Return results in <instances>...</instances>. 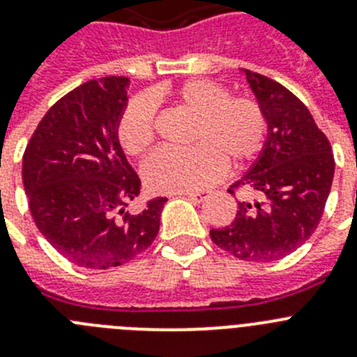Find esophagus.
<instances>
[{"instance_id":"obj_1","label":"esophagus","mask_w":357,"mask_h":357,"mask_svg":"<svg viewBox=\"0 0 357 357\" xmlns=\"http://www.w3.org/2000/svg\"><path fill=\"white\" fill-rule=\"evenodd\" d=\"M188 199H191L193 202H204L206 199H209L211 191L208 190H200V191H190V193H184Z\"/></svg>"}]
</instances>
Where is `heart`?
Segmentation results:
<instances>
[{
	"instance_id": "heart-1",
	"label": "heart",
	"mask_w": 357,
	"mask_h": 357,
	"mask_svg": "<svg viewBox=\"0 0 357 357\" xmlns=\"http://www.w3.org/2000/svg\"><path fill=\"white\" fill-rule=\"evenodd\" d=\"M169 96L199 115L190 149H157L142 166V178L155 193H181L211 184L229 164L255 158L266 141V117L260 106L245 97H231L224 86L193 79ZM117 137L128 155H142L155 139V105L137 97L119 119Z\"/></svg>"
}]
</instances>
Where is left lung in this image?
Wrapping results in <instances>:
<instances>
[{
    "label": "left lung",
    "mask_w": 357,
    "mask_h": 357,
    "mask_svg": "<svg viewBox=\"0 0 357 357\" xmlns=\"http://www.w3.org/2000/svg\"><path fill=\"white\" fill-rule=\"evenodd\" d=\"M240 72L266 117V141L233 184L248 188L251 199L238 202L229 225L209 234L236 258L274 261L296 251L318 227L334 178V157L325 133L294 93L266 75Z\"/></svg>",
    "instance_id": "obj_1"
}]
</instances>
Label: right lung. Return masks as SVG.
<instances>
[{"instance_id":"1","label":"right lung","mask_w":357,"mask_h":357,"mask_svg":"<svg viewBox=\"0 0 357 357\" xmlns=\"http://www.w3.org/2000/svg\"><path fill=\"white\" fill-rule=\"evenodd\" d=\"M128 88V77H100L61 97L23 155L38 229L66 260L86 269L123 266L148 249L167 200L157 197L142 211L128 209L141 191L117 137Z\"/></svg>"}]
</instances>
